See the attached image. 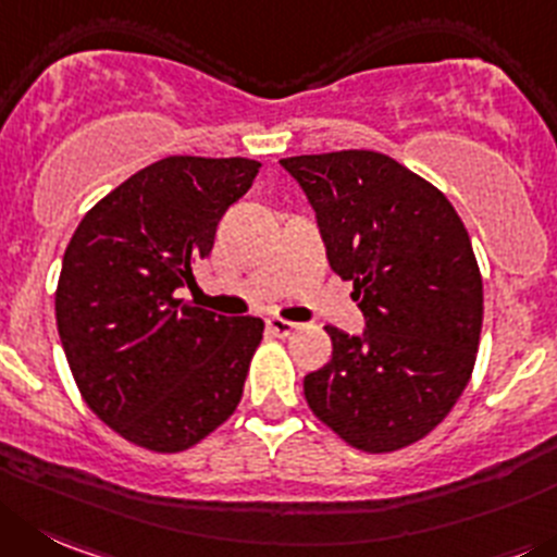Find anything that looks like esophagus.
I'll use <instances>...</instances> for the list:
<instances>
[{
  "label": "esophagus",
  "instance_id": "1",
  "mask_svg": "<svg viewBox=\"0 0 557 557\" xmlns=\"http://www.w3.org/2000/svg\"><path fill=\"white\" fill-rule=\"evenodd\" d=\"M267 326H269V332H272V335H277V337L294 335V330H296L294 321L277 319V315H272V319H267Z\"/></svg>",
  "mask_w": 557,
  "mask_h": 557
}]
</instances>
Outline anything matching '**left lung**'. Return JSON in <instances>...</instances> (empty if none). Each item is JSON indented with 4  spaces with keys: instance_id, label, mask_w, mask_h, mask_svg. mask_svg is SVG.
<instances>
[{
    "instance_id": "obj_1",
    "label": "left lung",
    "mask_w": 557,
    "mask_h": 557,
    "mask_svg": "<svg viewBox=\"0 0 557 557\" xmlns=\"http://www.w3.org/2000/svg\"><path fill=\"white\" fill-rule=\"evenodd\" d=\"M280 164L366 315L362 335L326 326L332 360L305 376L308 407L351 448H407L443 423L475 366L483 283L465 222L436 186L376 150Z\"/></svg>"
}]
</instances>
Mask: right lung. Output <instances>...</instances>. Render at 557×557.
I'll list each match as a JSON object with an SVG mask.
<instances>
[{
    "label": "right lung",
    "mask_w": 557,
    "mask_h": 557,
    "mask_svg": "<svg viewBox=\"0 0 557 557\" xmlns=\"http://www.w3.org/2000/svg\"><path fill=\"white\" fill-rule=\"evenodd\" d=\"M258 161L168 156L85 214L62 258L57 330L87 407L156 454H178L236 412L263 337L255 315H216L175 296L195 288L216 225Z\"/></svg>",
    "instance_id": "1"
}]
</instances>
